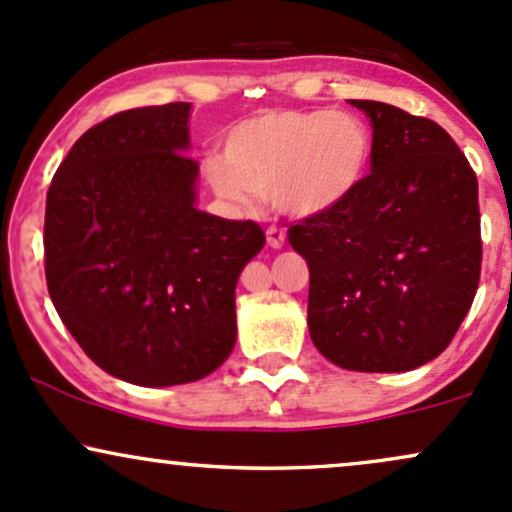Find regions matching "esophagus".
Returning <instances> with one entry per match:
<instances>
[{"label":"esophagus","mask_w":512,"mask_h":512,"mask_svg":"<svg viewBox=\"0 0 512 512\" xmlns=\"http://www.w3.org/2000/svg\"><path fill=\"white\" fill-rule=\"evenodd\" d=\"M284 243H286L284 230L277 228V226H269L267 228V245L272 247V250H282Z\"/></svg>","instance_id":"obj_1"}]
</instances>
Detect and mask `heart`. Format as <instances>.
<instances>
[{"mask_svg":"<svg viewBox=\"0 0 512 512\" xmlns=\"http://www.w3.org/2000/svg\"><path fill=\"white\" fill-rule=\"evenodd\" d=\"M374 136L347 111L274 109L235 123L226 157L206 162L213 192L238 209L272 196L289 218H318L345 206L367 179Z\"/></svg>","mask_w":512,"mask_h":512,"instance_id":"1","label":"heart"}]
</instances>
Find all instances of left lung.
<instances>
[{
	"instance_id": "obj_1",
	"label": "left lung",
	"mask_w": 512,
	"mask_h": 512,
	"mask_svg": "<svg viewBox=\"0 0 512 512\" xmlns=\"http://www.w3.org/2000/svg\"><path fill=\"white\" fill-rule=\"evenodd\" d=\"M350 104L372 121V172L338 211L289 228L311 274L308 333L342 369L411 372L452 342L479 289V182L435 121Z\"/></svg>"
}]
</instances>
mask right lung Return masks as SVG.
Returning <instances> with one entry per match:
<instances>
[{
  "mask_svg": "<svg viewBox=\"0 0 512 512\" xmlns=\"http://www.w3.org/2000/svg\"><path fill=\"white\" fill-rule=\"evenodd\" d=\"M192 104L128 109L72 145L46 199V282L106 374L148 389L199 381L235 347V284L265 247L252 221L196 209Z\"/></svg>",
  "mask_w": 512,
  "mask_h": 512,
  "instance_id": "obj_1",
  "label": "right lung"
}]
</instances>
